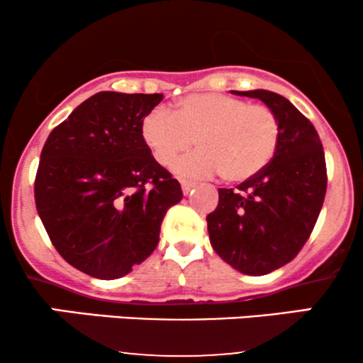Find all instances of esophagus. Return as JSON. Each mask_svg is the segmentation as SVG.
Returning <instances> with one entry per match:
<instances>
[{"label":"esophagus","mask_w":363,"mask_h":363,"mask_svg":"<svg viewBox=\"0 0 363 363\" xmlns=\"http://www.w3.org/2000/svg\"><path fill=\"white\" fill-rule=\"evenodd\" d=\"M196 184L194 182H191V181H181V187H182V193H184L186 196L191 193V191H193V187H194Z\"/></svg>","instance_id":"esophagus-1"}]
</instances>
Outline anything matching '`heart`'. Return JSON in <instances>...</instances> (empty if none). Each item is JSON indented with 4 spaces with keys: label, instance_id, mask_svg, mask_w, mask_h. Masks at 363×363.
I'll use <instances>...</instances> for the list:
<instances>
[{
    "label": "heart",
    "instance_id": "obj_1",
    "mask_svg": "<svg viewBox=\"0 0 363 363\" xmlns=\"http://www.w3.org/2000/svg\"><path fill=\"white\" fill-rule=\"evenodd\" d=\"M141 136L152 155L167 167L189 177L220 174L232 184L251 181L268 167L280 141V121L268 106L249 104L222 94H193L176 109L155 107L141 123Z\"/></svg>",
    "mask_w": 363,
    "mask_h": 363
}]
</instances>
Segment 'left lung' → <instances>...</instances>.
Returning a JSON list of instances; mask_svg holds the SVG:
<instances>
[{
    "label": "left lung",
    "instance_id": "left-lung-1",
    "mask_svg": "<svg viewBox=\"0 0 363 363\" xmlns=\"http://www.w3.org/2000/svg\"><path fill=\"white\" fill-rule=\"evenodd\" d=\"M232 94L259 99L280 121V141L268 167L234 189H218L206 216L215 252L244 274H268L297 256L326 196L324 150L312 123L269 90Z\"/></svg>",
    "mask_w": 363,
    "mask_h": 363
}]
</instances>
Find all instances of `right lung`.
Masks as SVG:
<instances>
[{
  "instance_id": "add662e5",
  "label": "right lung",
  "mask_w": 363,
  "mask_h": 363,
  "mask_svg": "<svg viewBox=\"0 0 363 363\" xmlns=\"http://www.w3.org/2000/svg\"><path fill=\"white\" fill-rule=\"evenodd\" d=\"M162 99L99 91L52 129L40 153L37 213L62 259L94 278L116 280L147 259L182 199L141 136Z\"/></svg>"
}]
</instances>
